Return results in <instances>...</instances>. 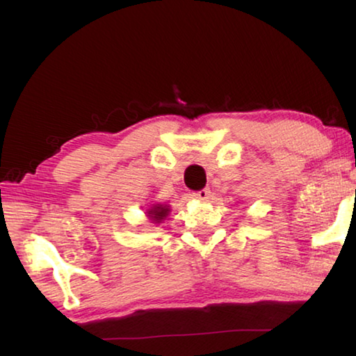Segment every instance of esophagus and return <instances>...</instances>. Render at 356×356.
Listing matches in <instances>:
<instances>
[{
	"label": "esophagus",
	"instance_id": "1",
	"mask_svg": "<svg viewBox=\"0 0 356 356\" xmlns=\"http://www.w3.org/2000/svg\"><path fill=\"white\" fill-rule=\"evenodd\" d=\"M193 197H195L196 201H201V202H204V201H207L209 200V196H210V191L209 190H201V191H195L191 195Z\"/></svg>",
	"mask_w": 356,
	"mask_h": 356
}]
</instances>
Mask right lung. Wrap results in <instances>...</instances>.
I'll use <instances>...</instances> for the list:
<instances>
[{
    "instance_id": "right-lung-1",
    "label": "right lung",
    "mask_w": 356,
    "mask_h": 356,
    "mask_svg": "<svg viewBox=\"0 0 356 356\" xmlns=\"http://www.w3.org/2000/svg\"><path fill=\"white\" fill-rule=\"evenodd\" d=\"M171 209L170 206H166V204H152L147 210H146V216L150 220V222H154V225H160L161 221L166 220V216L170 215Z\"/></svg>"
}]
</instances>
